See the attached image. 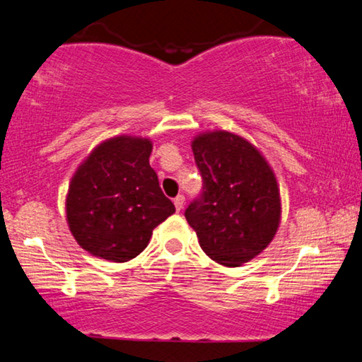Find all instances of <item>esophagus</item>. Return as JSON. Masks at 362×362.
<instances>
[{
  "label": "esophagus",
  "instance_id": "34e87169",
  "mask_svg": "<svg viewBox=\"0 0 362 362\" xmlns=\"http://www.w3.org/2000/svg\"><path fill=\"white\" fill-rule=\"evenodd\" d=\"M185 196L182 194H177L176 197H175V206H176V211H181L182 209V206H185Z\"/></svg>",
  "mask_w": 362,
  "mask_h": 362
}]
</instances>
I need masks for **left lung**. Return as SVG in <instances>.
Masks as SVG:
<instances>
[{
	"label": "left lung",
	"instance_id": "obj_1",
	"mask_svg": "<svg viewBox=\"0 0 362 362\" xmlns=\"http://www.w3.org/2000/svg\"><path fill=\"white\" fill-rule=\"evenodd\" d=\"M202 192L186 221L201 249L226 267H239L267 249L280 224L276 177L262 153L230 132L199 133L191 143Z\"/></svg>",
	"mask_w": 362,
	"mask_h": 362
}]
</instances>
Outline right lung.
Here are the masks:
<instances>
[{
  "instance_id": "add662e5",
  "label": "right lung",
  "mask_w": 362,
  "mask_h": 362,
  "mask_svg": "<svg viewBox=\"0 0 362 362\" xmlns=\"http://www.w3.org/2000/svg\"><path fill=\"white\" fill-rule=\"evenodd\" d=\"M151 150L148 138L115 136L77 168L66 199L67 224L88 254L112 262L135 259L153 229L175 212L150 166Z\"/></svg>"
}]
</instances>
